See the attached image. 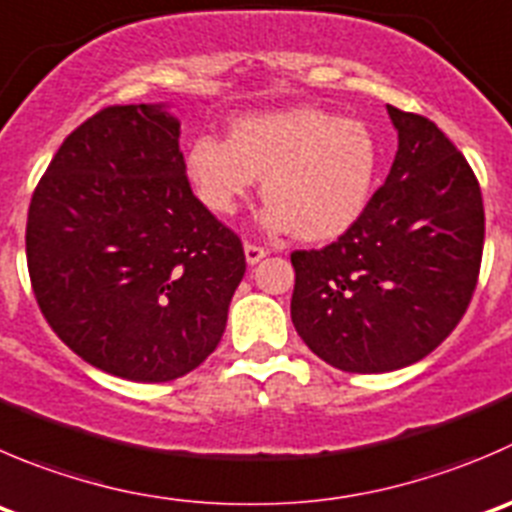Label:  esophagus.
<instances>
[{
  "mask_svg": "<svg viewBox=\"0 0 512 512\" xmlns=\"http://www.w3.org/2000/svg\"><path fill=\"white\" fill-rule=\"evenodd\" d=\"M265 255H267V252L262 250V247L245 242V260H247V265H257V262H260V260H265Z\"/></svg>",
  "mask_w": 512,
  "mask_h": 512,
  "instance_id": "esophagus-1",
  "label": "esophagus"
}]
</instances>
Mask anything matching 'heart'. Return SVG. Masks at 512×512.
<instances>
[{
    "label": "heart",
    "mask_w": 512,
    "mask_h": 512,
    "mask_svg": "<svg viewBox=\"0 0 512 512\" xmlns=\"http://www.w3.org/2000/svg\"><path fill=\"white\" fill-rule=\"evenodd\" d=\"M197 200L217 217L235 215L262 177L260 225L330 242L365 215L380 175V140L362 119L327 109H272L235 119L230 137L202 135L185 152Z\"/></svg>",
    "instance_id": "obj_1"
}]
</instances>
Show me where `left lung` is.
I'll return each mask as SVG.
<instances>
[{
	"label": "left lung",
	"instance_id": "obj_1",
	"mask_svg": "<svg viewBox=\"0 0 512 512\" xmlns=\"http://www.w3.org/2000/svg\"><path fill=\"white\" fill-rule=\"evenodd\" d=\"M398 152L350 232L292 252L297 335L327 365L390 372L433 352L465 315L485 212L465 157L420 114L390 107Z\"/></svg>",
	"mask_w": 512,
	"mask_h": 512
}]
</instances>
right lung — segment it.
Here are the masks:
<instances>
[{"label": "right lung", "instance_id": "add662e5", "mask_svg": "<svg viewBox=\"0 0 512 512\" xmlns=\"http://www.w3.org/2000/svg\"><path fill=\"white\" fill-rule=\"evenodd\" d=\"M170 104L107 107L32 195L27 265L59 340L114 377L167 382L220 345L245 252L192 195Z\"/></svg>", "mask_w": 512, "mask_h": 512}]
</instances>
